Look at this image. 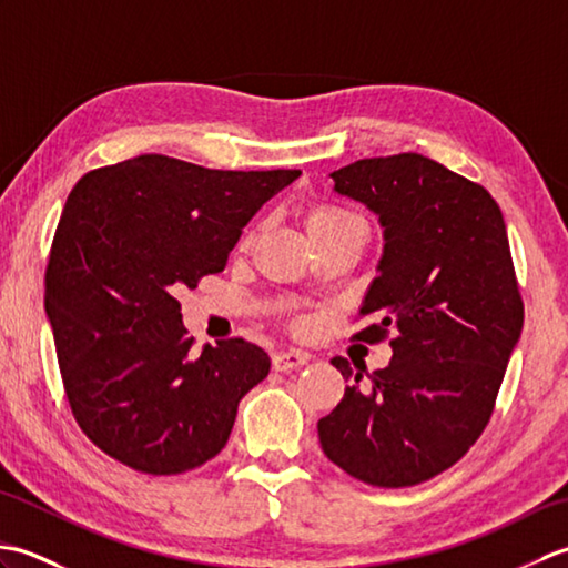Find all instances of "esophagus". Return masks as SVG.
Instances as JSON below:
<instances>
[{"instance_id": "obj_1", "label": "esophagus", "mask_w": 568, "mask_h": 568, "mask_svg": "<svg viewBox=\"0 0 568 568\" xmlns=\"http://www.w3.org/2000/svg\"><path fill=\"white\" fill-rule=\"evenodd\" d=\"M307 358L310 356L305 352H295V348H291V352H275L271 361L275 371H293V368L305 366Z\"/></svg>"}]
</instances>
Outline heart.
Here are the masks:
<instances>
[{
	"label": "heart",
	"mask_w": 568,
	"mask_h": 568,
	"mask_svg": "<svg viewBox=\"0 0 568 568\" xmlns=\"http://www.w3.org/2000/svg\"><path fill=\"white\" fill-rule=\"evenodd\" d=\"M354 222H361L354 212L334 207V204H317V207H312L307 214V229L312 236L334 234Z\"/></svg>",
	"instance_id": "b5f03b06"
}]
</instances>
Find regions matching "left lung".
<instances>
[{"label": "left lung", "mask_w": 568, "mask_h": 568, "mask_svg": "<svg viewBox=\"0 0 568 568\" xmlns=\"http://www.w3.org/2000/svg\"><path fill=\"white\" fill-rule=\"evenodd\" d=\"M339 195L383 226V256L356 342L390 339L373 371L334 356L348 381L317 422L322 449L378 488L417 486L452 468L496 407L525 307L503 212L490 192L419 153L364 159L332 173Z\"/></svg>", "instance_id": "8db88e82"}]
</instances>
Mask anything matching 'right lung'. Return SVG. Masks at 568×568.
<instances>
[{
	"label": "right lung",
	"instance_id": "obj_1",
	"mask_svg": "<svg viewBox=\"0 0 568 568\" xmlns=\"http://www.w3.org/2000/svg\"><path fill=\"white\" fill-rule=\"evenodd\" d=\"M295 178L143 153L72 187L45 268V315L72 417L104 454L175 476L224 449L271 358L244 339L190 354L175 295L222 273L241 229Z\"/></svg>",
	"mask_w": 568,
	"mask_h": 568
}]
</instances>
